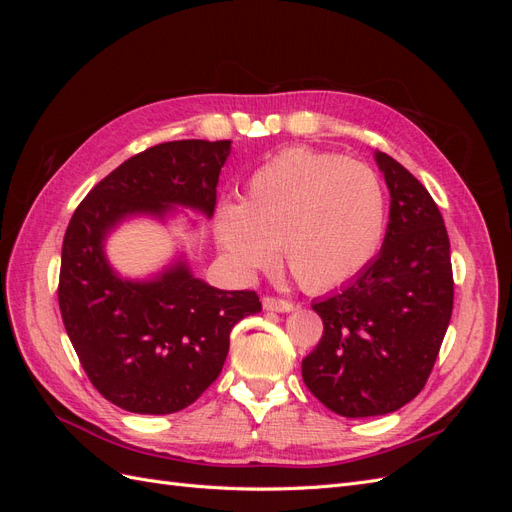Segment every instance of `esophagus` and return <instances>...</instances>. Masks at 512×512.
Wrapping results in <instances>:
<instances>
[{
	"label": "esophagus",
	"mask_w": 512,
	"mask_h": 512,
	"mask_svg": "<svg viewBox=\"0 0 512 512\" xmlns=\"http://www.w3.org/2000/svg\"><path fill=\"white\" fill-rule=\"evenodd\" d=\"M262 307H265L267 312H292L294 303L280 297H265L262 299Z\"/></svg>",
	"instance_id": "34e87169"
}]
</instances>
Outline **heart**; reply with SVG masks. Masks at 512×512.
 Instances as JSON below:
<instances>
[{"label":"heart","mask_w":512,"mask_h":512,"mask_svg":"<svg viewBox=\"0 0 512 512\" xmlns=\"http://www.w3.org/2000/svg\"><path fill=\"white\" fill-rule=\"evenodd\" d=\"M215 228L239 267H269L282 245L294 280L309 292H327L352 282L376 258L386 192L363 162L290 147L254 170L241 205H222Z\"/></svg>","instance_id":"obj_1"}]
</instances>
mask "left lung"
<instances>
[{"label":"left lung","mask_w":512,"mask_h":512,"mask_svg":"<svg viewBox=\"0 0 512 512\" xmlns=\"http://www.w3.org/2000/svg\"><path fill=\"white\" fill-rule=\"evenodd\" d=\"M376 162L391 192L382 250L346 288L312 305L324 331L301 365L312 395L346 418L395 412L423 391L455 297L438 205L397 160L378 151Z\"/></svg>","instance_id":"8db88e82"}]
</instances>
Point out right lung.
Returning a JSON list of instances; mask_svg holds the SVG:
<instances>
[{
	"label": "right lung",
	"instance_id": "1",
	"mask_svg": "<svg viewBox=\"0 0 512 512\" xmlns=\"http://www.w3.org/2000/svg\"><path fill=\"white\" fill-rule=\"evenodd\" d=\"M230 141H170L136 153L94 185L68 224L57 299L96 391L134 414H173L220 376L230 331L262 303L218 290L179 262L151 282L121 280L104 258L106 232L132 213L185 205L213 215Z\"/></svg>",
	"mask_w": 512,
	"mask_h": 512
}]
</instances>
